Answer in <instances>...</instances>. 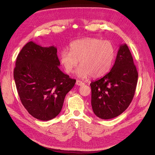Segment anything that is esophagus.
<instances>
[{"mask_svg":"<svg viewBox=\"0 0 155 155\" xmlns=\"http://www.w3.org/2000/svg\"><path fill=\"white\" fill-rule=\"evenodd\" d=\"M84 84L82 82V81H80V80H77L76 82V85H78V86H82Z\"/></svg>","mask_w":155,"mask_h":155,"instance_id":"34e87169","label":"esophagus"}]
</instances>
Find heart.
Listing matches in <instances>:
<instances>
[{"instance_id": "b5f03b06", "label": "heart", "mask_w": 155, "mask_h": 155, "mask_svg": "<svg viewBox=\"0 0 155 155\" xmlns=\"http://www.w3.org/2000/svg\"><path fill=\"white\" fill-rule=\"evenodd\" d=\"M115 58V49L109 41L87 38L74 41L70 51L63 50L60 61L67 73H71L80 61L77 70L80 78H101L110 71Z\"/></svg>"}]
</instances>
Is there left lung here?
<instances>
[{"instance_id":"obj_1","label":"left lung","mask_w":155,"mask_h":155,"mask_svg":"<svg viewBox=\"0 0 155 155\" xmlns=\"http://www.w3.org/2000/svg\"><path fill=\"white\" fill-rule=\"evenodd\" d=\"M138 73L126 44L119 46L114 64L101 78L91 82V104L95 114L102 119L121 114L131 104Z\"/></svg>"}]
</instances>
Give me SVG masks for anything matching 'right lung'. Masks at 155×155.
Here are the masks:
<instances>
[{"instance_id":"obj_1","label":"right lung","mask_w":155,"mask_h":155,"mask_svg":"<svg viewBox=\"0 0 155 155\" xmlns=\"http://www.w3.org/2000/svg\"><path fill=\"white\" fill-rule=\"evenodd\" d=\"M56 53L54 46L43 47L30 41L15 62L14 78L20 100L30 114L41 120L59 114L65 96L76 82L60 70Z\"/></svg>"}]
</instances>
